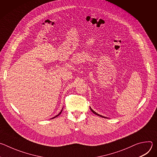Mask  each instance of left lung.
I'll return each mask as SVG.
<instances>
[{
    "label": "left lung",
    "mask_w": 157,
    "mask_h": 157,
    "mask_svg": "<svg viewBox=\"0 0 157 157\" xmlns=\"http://www.w3.org/2000/svg\"><path fill=\"white\" fill-rule=\"evenodd\" d=\"M90 109H91V110L93 112V113L94 114H96V115H97V116H99V117H104V118H106L105 117H104V116H101V115H100V114H98L97 113H96V112L94 111V110H93L92 109H91V107H90Z\"/></svg>",
    "instance_id": "1"
}]
</instances>
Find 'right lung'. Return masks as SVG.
<instances>
[{
	"label": "right lung",
	"mask_w": 157,
	"mask_h": 157,
	"mask_svg": "<svg viewBox=\"0 0 157 157\" xmlns=\"http://www.w3.org/2000/svg\"><path fill=\"white\" fill-rule=\"evenodd\" d=\"M62 110H63V109H62V110H61V112H60V113H59V114H58V115H56V116H55V117H53V118H52V119H54V118H55V117H58V116H59V115H60V114H61V112H62Z\"/></svg>",
	"instance_id": "right-lung-1"
}]
</instances>
